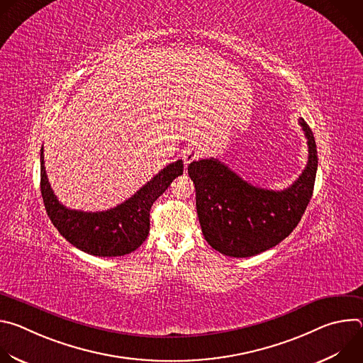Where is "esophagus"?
<instances>
[{"instance_id": "obj_1", "label": "esophagus", "mask_w": 363, "mask_h": 363, "mask_svg": "<svg viewBox=\"0 0 363 363\" xmlns=\"http://www.w3.org/2000/svg\"><path fill=\"white\" fill-rule=\"evenodd\" d=\"M202 155V149L199 147V146H196V145H189L188 147H185L184 150H182V160H184V162L188 165V164H191L192 161H195V160H198L199 157Z\"/></svg>"}]
</instances>
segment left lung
I'll list each match as a JSON object with an SVG mask.
<instances>
[{
    "label": "left lung",
    "mask_w": 363,
    "mask_h": 363,
    "mask_svg": "<svg viewBox=\"0 0 363 363\" xmlns=\"http://www.w3.org/2000/svg\"><path fill=\"white\" fill-rule=\"evenodd\" d=\"M298 123L308 160L301 175L283 191L254 186L214 158L188 165L201 230L214 250L228 257H251L277 245L297 227L313 195L318 171L312 129L301 118Z\"/></svg>",
    "instance_id": "8db88e82"
}]
</instances>
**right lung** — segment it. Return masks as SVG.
Here are the masks:
<instances>
[{
    "label": "right lung",
    "instance_id": "add662e5",
    "mask_svg": "<svg viewBox=\"0 0 363 363\" xmlns=\"http://www.w3.org/2000/svg\"><path fill=\"white\" fill-rule=\"evenodd\" d=\"M43 152L41 147L40 191L48 218L70 244L97 257L125 255L139 248L149 234L150 206L184 172V162L178 160L115 208L84 213L66 208L59 202L45 174Z\"/></svg>",
    "mask_w": 363,
    "mask_h": 363
}]
</instances>
